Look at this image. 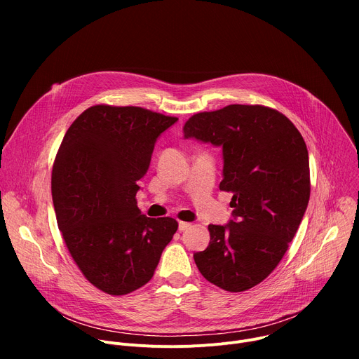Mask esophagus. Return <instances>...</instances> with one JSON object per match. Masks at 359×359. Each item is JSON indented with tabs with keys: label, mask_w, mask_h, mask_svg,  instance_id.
Segmentation results:
<instances>
[{
	"label": "esophagus",
	"mask_w": 359,
	"mask_h": 359,
	"mask_svg": "<svg viewBox=\"0 0 359 359\" xmlns=\"http://www.w3.org/2000/svg\"><path fill=\"white\" fill-rule=\"evenodd\" d=\"M190 226H191V224L187 223V222H179V231H184V230H187Z\"/></svg>",
	"instance_id": "esophagus-1"
}]
</instances>
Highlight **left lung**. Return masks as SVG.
Wrapping results in <instances>:
<instances>
[{"instance_id":"left-lung-1","label":"left lung","mask_w":359,"mask_h":359,"mask_svg":"<svg viewBox=\"0 0 359 359\" xmlns=\"http://www.w3.org/2000/svg\"><path fill=\"white\" fill-rule=\"evenodd\" d=\"M183 133L222 147L219 187L233 193L234 208L227 224H209L210 243L194 252V263L226 291L252 288L278 266L309 206L306 144L287 116L262 105L196 114Z\"/></svg>"}]
</instances>
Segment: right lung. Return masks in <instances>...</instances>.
Returning <instances> with one entry per match:
<instances>
[{
    "label": "right lung",
    "instance_id": "1",
    "mask_svg": "<svg viewBox=\"0 0 359 359\" xmlns=\"http://www.w3.org/2000/svg\"><path fill=\"white\" fill-rule=\"evenodd\" d=\"M177 122L137 107L95 105L67 130L53 168L58 227L85 278L111 295L144 285L177 230L150 219L136 193L158 137Z\"/></svg>",
    "mask_w": 359,
    "mask_h": 359
}]
</instances>
